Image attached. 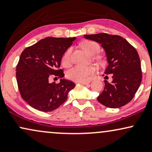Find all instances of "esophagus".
Instances as JSON below:
<instances>
[{
	"label": "esophagus",
	"instance_id": "1",
	"mask_svg": "<svg viewBox=\"0 0 152 152\" xmlns=\"http://www.w3.org/2000/svg\"><path fill=\"white\" fill-rule=\"evenodd\" d=\"M80 83H81V84L83 85H88V83H89V81H81L79 82Z\"/></svg>",
	"mask_w": 152,
	"mask_h": 152
}]
</instances>
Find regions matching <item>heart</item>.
<instances>
[{"label":"heart","instance_id":"1","mask_svg":"<svg viewBox=\"0 0 152 152\" xmlns=\"http://www.w3.org/2000/svg\"><path fill=\"white\" fill-rule=\"evenodd\" d=\"M81 47L88 53L91 55H95L100 50V46L98 43L93 41H86L81 43ZM71 48L68 49L64 53L62 57V64L64 66H69L71 63ZM96 72V68L94 66H76L71 68L66 72V77L71 81L76 82L85 81L89 78L91 75Z\"/></svg>","mask_w":152,"mask_h":152}]
</instances>
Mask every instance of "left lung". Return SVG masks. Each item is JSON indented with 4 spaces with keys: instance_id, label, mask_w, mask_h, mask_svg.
Returning a JSON list of instances; mask_svg holds the SVG:
<instances>
[{
    "instance_id": "8db88e82",
    "label": "left lung",
    "mask_w": 152,
    "mask_h": 152,
    "mask_svg": "<svg viewBox=\"0 0 152 152\" xmlns=\"http://www.w3.org/2000/svg\"><path fill=\"white\" fill-rule=\"evenodd\" d=\"M84 38L102 44L109 64L104 74L112 76L110 83L104 81L105 86L97 100L112 109L126 105L134 98L142 82L141 61L137 50L125 38L116 35L101 33L84 35Z\"/></svg>"
}]
</instances>
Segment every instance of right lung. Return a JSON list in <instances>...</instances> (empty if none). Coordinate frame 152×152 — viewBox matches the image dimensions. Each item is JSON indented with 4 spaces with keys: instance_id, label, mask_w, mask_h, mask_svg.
<instances>
[{
    "instance_id": "add662e5",
    "label": "right lung",
    "mask_w": 152,
    "mask_h": 152,
    "mask_svg": "<svg viewBox=\"0 0 152 152\" xmlns=\"http://www.w3.org/2000/svg\"><path fill=\"white\" fill-rule=\"evenodd\" d=\"M76 38L47 37L27 47L20 54L16 66V79L20 96L28 104L41 111H52L68 98L75 83L63 78L50 83V77L63 78L58 69L66 50Z\"/></svg>"
}]
</instances>
